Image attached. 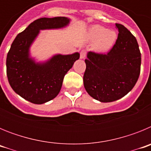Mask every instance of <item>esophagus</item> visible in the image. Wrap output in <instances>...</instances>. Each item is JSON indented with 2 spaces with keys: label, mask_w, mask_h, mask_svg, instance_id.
<instances>
[{
  "label": "esophagus",
  "mask_w": 151,
  "mask_h": 151,
  "mask_svg": "<svg viewBox=\"0 0 151 151\" xmlns=\"http://www.w3.org/2000/svg\"><path fill=\"white\" fill-rule=\"evenodd\" d=\"M86 54H87L86 51H85V50H82L81 52H80V58H81V59H84V58L86 57Z\"/></svg>",
  "instance_id": "1"
}]
</instances>
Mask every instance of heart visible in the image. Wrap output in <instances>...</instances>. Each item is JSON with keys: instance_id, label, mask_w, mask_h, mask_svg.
I'll use <instances>...</instances> for the list:
<instances>
[{"instance_id": "obj_1", "label": "heart", "mask_w": 151, "mask_h": 151, "mask_svg": "<svg viewBox=\"0 0 151 151\" xmlns=\"http://www.w3.org/2000/svg\"><path fill=\"white\" fill-rule=\"evenodd\" d=\"M89 37L92 41H97L95 47L97 50L105 52L110 50L116 41L117 35L114 31L107 30L103 26H92L89 30Z\"/></svg>"}]
</instances>
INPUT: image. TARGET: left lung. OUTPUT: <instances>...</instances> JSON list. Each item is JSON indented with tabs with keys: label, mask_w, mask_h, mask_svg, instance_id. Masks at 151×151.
<instances>
[{
	"label": "left lung",
	"mask_w": 151,
	"mask_h": 151,
	"mask_svg": "<svg viewBox=\"0 0 151 151\" xmlns=\"http://www.w3.org/2000/svg\"><path fill=\"white\" fill-rule=\"evenodd\" d=\"M118 38L107 54L90 51L85 60L84 86L101 102L120 99L134 88L141 71V57L135 37L123 25L116 23Z\"/></svg>",
	"instance_id": "8db88e82"
}]
</instances>
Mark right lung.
Instances as JSON below:
<instances>
[{"mask_svg":"<svg viewBox=\"0 0 151 151\" xmlns=\"http://www.w3.org/2000/svg\"><path fill=\"white\" fill-rule=\"evenodd\" d=\"M69 22L63 17L38 19L13 41L6 56V76L13 90L26 101L41 104L54 99L65 75L79 58L78 53L57 54L47 62L36 63L29 57V47L40 30L63 28Z\"/></svg>","mask_w":151,"mask_h":151,"instance_id":"add662e5","label":"right lung"}]
</instances>
